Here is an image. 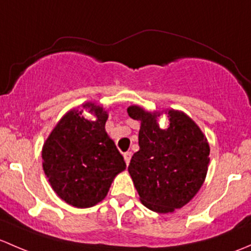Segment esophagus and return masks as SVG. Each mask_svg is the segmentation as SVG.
<instances>
[{
    "label": "esophagus",
    "mask_w": 251,
    "mask_h": 251,
    "mask_svg": "<svg viewBox=\"0 0 251 251\" xmlns=\"http://www.w3.org/2000/svg\"><path fill=\"white\" fill-rule=\"evenodd\" d=\"M131 156H133V153H131V152H126L125 154H123V157H125V161H126V165H128L129 163H130V159H131Z\"/></svg>",
    "instance_id": "34e87169"
}]
</instances>
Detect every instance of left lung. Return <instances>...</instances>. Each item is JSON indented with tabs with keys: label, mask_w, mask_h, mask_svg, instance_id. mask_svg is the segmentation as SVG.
Returning <instances> with one entry per match:
<instances>
[{
	"label": "left lung",
	"mask_w": 251,
	"mask_h": 251,
	"mask_svg": "<svg viewBox=\"0 0 251 251\" xmlns=\"http://www.w3.org/2000/svg\"><path fill=\"white\" fill-rule=\"evenodd\" d=\"M126 111L129 117L141 123L140 150L128 167L141 203L161 214L182 208L205 180L210 153L205 135L181 111L165 112L167 129L158 125L161 112H149L136 105Z\"/></svg>",
	"instance_id": "obj_1"
}]
</instances>
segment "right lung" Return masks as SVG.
Instances as JSON below:
<instances>
[{"instance_id":"add662e5","label":"right lung","mask_w":251,"mask_h":251,"mask_svg":"<svg viewBox=\"0 0 251 251\" xmlns=\"http://www.w3.org/2000/svg\"><path fill=\"white\" fill-rule=\"evenodd\" d=\"M69 111L51 130L42 149L43 170L54 192L76 208H90L106 197L117 174L126 169L123 156L105 130L108 113L94 102Z\"/></svg>"}]
</instances>
